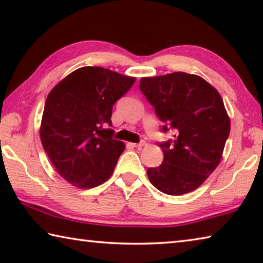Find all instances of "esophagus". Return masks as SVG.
Instances as JSON below:
<instances>
[{
	"mask_svg": "<svg viewBox=\"0 0 263 263\" xmlns=\"http://www.w3.org/2000/svg\"><path fill=\"white\" fill-rule=\"evenodd\" d=\"M133 147H142V146H145V141H140V142H133V144H131Z\"/></svg>",
	"mask_w": 263,
	"mask_h": 263,
	"instance_id": "34e87169",
	"label": "esophagus"
}]
</instances>
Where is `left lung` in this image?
I'll list each match as a JSON object with an SVG mask.
<instances>
[{
  "instance_id": "1",
  "label": "left lung",
  "mask_w": 263,
  "mask_h": 263,
  "mask_svg": "<svg viewBox=\"0 0 263 263\" xmlns=\"http://www.w3.org/2000/svg\"><path fill=\"white\" fill-rule=\"evenodd\" d=\"M140 90L155 112L175 130L162 142L163 161L148 168L155 188L173 196L201 186L219 164L231 128L224 102L215 87L195 74L175 72L140 79Z\"/></svg>"
}]
</instances>
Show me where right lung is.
Returning a JSON list of instances; mask_svg holds the SVG:
<instances>
[{
	"mask_svg": "<svg viewBox=\"0 0 263 263\" xmlns=\"http://www.w3.org/2000/svg\"><path fill=\"white\" fill-rule=\"evenodd\" d=\"M136 78L86 66L57 83L48 94L39 135L43 147L62 179L91 189L112 175L123 141L112 138V106Z\"/></svg>",
	"mask_w": 263,
	"mask_h": 263,
	"instance_id": "1",
	"label": "right lung"
}]
</instances>
